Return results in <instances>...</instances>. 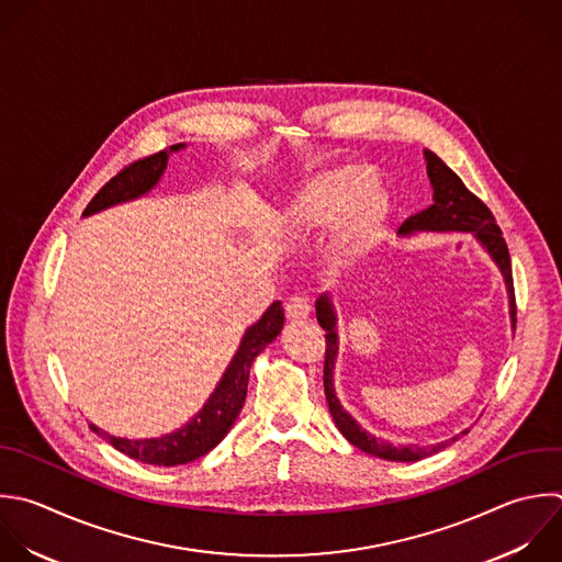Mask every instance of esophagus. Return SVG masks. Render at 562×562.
Segmentation results:
<instances>
[{
  "instance_id": "obj_1",
  "label": "esophagus",
  "mask_w": 562,
  "mask_h": 562,
  "mask_svg": "<svg viewBox=\"0 0 562 562\" xmlns=\"http://www.w3.org/2000/svg\"><path fill=\"white\" fill-rule=\"evenodd\" d=\"M310 312H312V305H310L307 296L296 294V296H290L285 303V316L290 321H305L310 316Z\"/></svg>"
}]
</instances>
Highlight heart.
Listing matches in <instances>:
<instances>
[{"label": "heart", "instance_id": "b5f03b06", "mask_svg": "<svg viewBox=\"0 0 562 562\" xmlns=\"http://www.w3.org/2000/svg\"><path fill=\"white\" fill-rule=\"evenodd\" d=\"M389 195L373 184L364 165H336L305 178L288 202V217L299 231H331L334 261L353 268L382 241L389 222Z\"/></svg>", "mask_w": 562, "mask_h": 562}]
</instances>
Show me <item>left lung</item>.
Segmentation results:
<instances>
[{"label":"left lung","instance_id":"1","mask_svg":"<svg viewBox=\"0 0 562 562\" xmlns=\"http://www.w3.org/2000/svg\"><path fill=\"white\" fill-rule=\"evenodd\" d=\"M426 160V173L432 187V204L424 209L422 213L408 217L400 226L402 237H411L415 233H472V237L481 244V248L490 255V259L496 263V268L503 274L505 288H507V303H509V321L512 327L516 325V303H514V283H512V263L507 244L501 235V228L496 226L490 209L472 195L457 173H452L432 151H424ZM316 318L318 325L325 329V369H323V386L325 397L329 404V413L334 417V424L345 435L349 443L360 448L367 454L386 459V461H419L428 454L439 452L448 443L457 441L459 435H465L468 430H461L459 435L432 443V446H417V443H389L384 439H378L375 435L367 432L340 404L334 389V369L338 358V331H336V310L329 299V294H323L316 301Z\"/></svg>","mask_w":562,"mask_h":562}]
</instances>
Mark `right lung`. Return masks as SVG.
Masks as SVG:
<instances>
[{
	"mask_svg": "<svg viewBox=\"0 0 562 562\" xmlns=\"http://www.w3.org/2000/svg\"><path fill=\"white\" fill-rule=\"evenodd\" d=\"M187 145H173L165 151H158L149 158H143L127 169H123L119 176H114L88 204L83 211V217H90L94 213H101L105 209H112L123 202L138 200L147 195L165 176L169 154L180 151ZM283 307L281 301H274L263 316L250 325L239 342V349L235 351L231 364L226 367L222 380L217 382L211 397L204 402V406L195 413L193 419H189L184 426H180L173 432L149 437V439H127L116 437L105 430H101L97 424H90L94 432H99L103 439H108L116 450L125 452L127 457L151 463V465H182L189 463L206 452H211L233 428L248 391V378L250 367L255 358L281 334L283 329Z\"/></svg>",
	"mask_w": 562,
	"mask_h": 562,
	"instance_id": "obj_1",
	"label": "right lung"
}]
</instances>
